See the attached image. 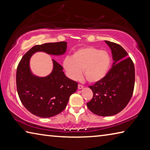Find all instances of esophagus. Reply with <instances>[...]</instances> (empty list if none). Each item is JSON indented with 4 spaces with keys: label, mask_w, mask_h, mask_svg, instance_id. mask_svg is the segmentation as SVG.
Here are the masks:
<instances>
[{
    "label": "esophagus",
    "mask_w": 150,
    "mask_h": 150,
    "mask_svg": "<svg viewBox=\"0 0 150 150\" xmlns=\"http://www.w3.org/2000/svg\"><path fill=\"white\" fill-rule=\"evenodd\" d=\"M83 88V86L81 85H78V89H82Z\"/></svg>",
    "instance_id": "obj_1"
}]
</instances>
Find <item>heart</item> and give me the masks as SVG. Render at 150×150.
<instances>
[{"label":"heart","instance_id":"obj_1","mask_svg":"<svg viewBox=\"0 0 150 150\" xmlns=\"http://www.w3.org/2000/svg\"><path fill=\"white\" fill-rule=\"evenodd\" d=\"M111 58L106 51L88 46L75 51L72 57L67 56L63 62L66 75L71 79L77 81L82 75L91 83L103 80L110 69Z\"/></svg>","mask_w":150,"mask_h":150}]
</instances>
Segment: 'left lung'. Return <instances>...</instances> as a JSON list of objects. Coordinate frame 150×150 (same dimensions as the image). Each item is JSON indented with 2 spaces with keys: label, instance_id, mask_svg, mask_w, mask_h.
<instances>
[{
  "label": "left lung",
  "instance_id": "1",
  "mask_svg": "<svg viewBox=\"0 0 150 150\" xmlns=\"http://www.w3.org/2000/svg\"><path fill=\"white\" fill-rule=\"evenodd\" d=\"M105 42L112 51V67L103 80L89 86L93 97L87 104L93 113L101 116L122 110L131 99L135 83L134 65L126 51L116 43Z\"/></svg>",
  "mask_w": 150,
  "mask_h": 150
}]
</instances>
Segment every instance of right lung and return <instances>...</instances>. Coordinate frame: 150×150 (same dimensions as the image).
<instances>
[{
  "mask_svg": "<svg viewBox=\"0 0 150 150\" xmlns=\"http://www.w3.org/2000/svg\"><path fill=\"white\" fill-rule=\"evenodd\" d=\"M67 42L46 43L32 47L20 60L16 71V87L20 101L28 110L41 118H50L65 108L70 96L77 89L78 83L67 77L63 68L52 59L50 75L38 77L30 67V58L35 53L62 55L67 50Z\"/></svg>",
  "mask_w": 150,
  "mask_h": 150,
  "instance_id": "1",
  "label": "right lung"
}]
</instances>
